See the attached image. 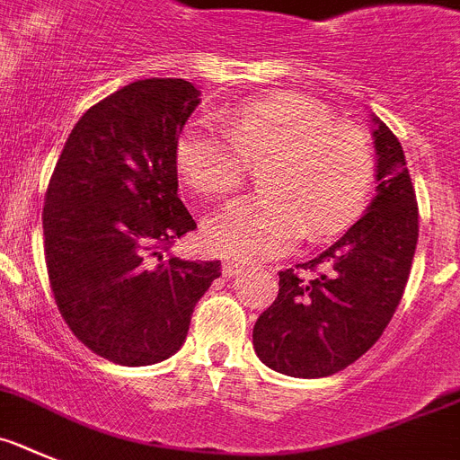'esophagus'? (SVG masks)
<instances>
[{
  "instance_id": "1",
  "label": "esophagus",
  "mask_w": 460,
  "mask_h": 460,
  "mask_svg": "<svg viewBox=\"0 0 460 460\" xmlns=\"http://www.w3.org/2000/svg\"><path fill=\"white\" fill-rule=\"evenodd\" d=\"M243 272V263H238V261H225L222 263V275L225 277H235Z\"/></svg>"
}]
</instances>
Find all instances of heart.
Wrapping results in <instances>:
<instances>
[{
    "mask_svg": "<svg viewBox=\"0 0 460 460\" xmlns=\"http://www.w3.org/2000/svg\"><path fill=\"white\" fill-rule=\"evenodd\" d=\"M250 164H263V194L234 199L204 222V245L215 254L266 259L291 250L305 231L325 238L358 213L374 179L367 135L296 93L238 107L225 130L197 119L176 142L179 176L206 197L238 188Z\"/></svg>",
    "mask_w": 460,
    "mask_h": 460,
    "instance_id": "obj_1",
    "label": "heart"
}]
</instances>
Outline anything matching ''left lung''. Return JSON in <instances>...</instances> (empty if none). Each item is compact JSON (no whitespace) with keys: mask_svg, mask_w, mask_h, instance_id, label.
Instances as JSON below:
<instances>
[{"mask_svg":"<svg viewBox=\"0 0 460 460\" xmlns=\"http://www.w3.org/2000/svg\"><path fill=\"white\" fill-rule=\"evenodd\" d=\"M374 121L376 194L364 215L316 259L279 272V293L254 323V350L272 371L323 378L346 369L394 316L417 247V199L403 148Z\"/></svg>","mask_w":460,"mask_h":460,"instance_id":"1","label":"left lung"}]
</instances>
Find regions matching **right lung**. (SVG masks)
<instances>
[{
  "mask_svg": "<svg viewBox=\"0 0 460 460\" xmlns=\"http://www.w3.org/2000/svg\"><path fill=\"white\" fill-rule=\"evenodd\" d=\"M192 82L137 80L84 111L66 139L43 208L57 307L101 358L146 367L183 346L220 261L164 250L197 222L179 199L176 142L201 102Z\"/></svg>",
  "mask_w": 460,
  "mask_h": 460,
  "instance_id": "right-lung-1",
  "label": "right lung"
}]
</instances>
